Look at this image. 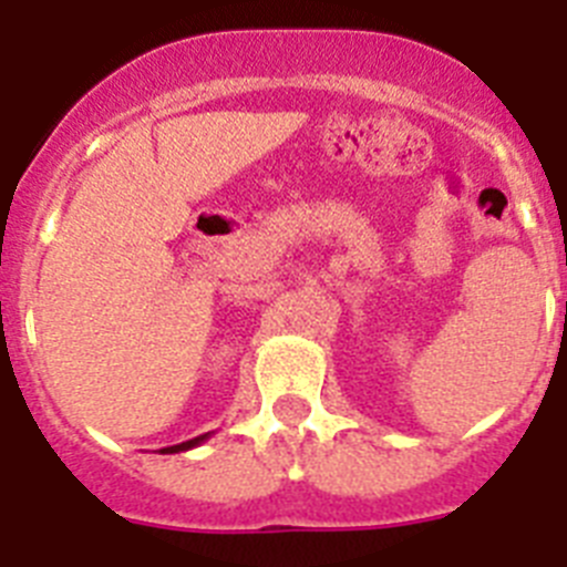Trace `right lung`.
I'll return each mask as SVG.
<instances>
[{"mask_svg": "<svg viewBox=\"0 0 567 567\" xmlns=\"http://www.w3.org/2000/svg\"><path fill=\"white\" fill-rule=\"evenodd\" d=\"M204 440H209V432H207V434H202V437H193V440H187V443L167 445V449H162V454H178V452H189V449H195V445H202Z\"/></svg>", "mask_w": 567, "mask_h": 567, "instance_id": "right-lung-1", "label": "right lung"}]
</instances>
